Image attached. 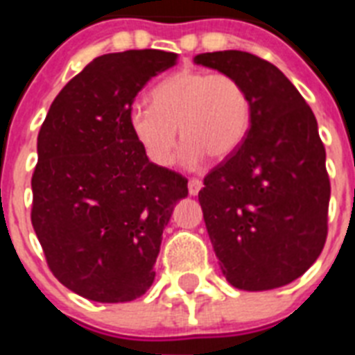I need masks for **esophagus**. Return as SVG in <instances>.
Wrapping results in <instances>:
<instances>
[{
    "label": "esophagus",
    "instance_id": "1",
    "mask_svg": "<svg viewBox=\"0 0 355 355\" xmlns=\"http://www.w3.org/2000/svg\"><path fill=\"white\" fill-rule=\"evenodd\" d=\"M200 188H202V182H200L199 178H189V182H188L189 195H197L200 191Z\"/></svg>",
    "mask_w": 355,
    "mask_h": 355
}]
</instances>
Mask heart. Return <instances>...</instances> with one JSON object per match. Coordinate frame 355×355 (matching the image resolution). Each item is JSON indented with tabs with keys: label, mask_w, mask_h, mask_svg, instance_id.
<instances>
[{
	"label": "heart",
	"mask_w": 355,
	"mask_h": 355,
	"mask_svg": "<svg viewBox=\"0 0 355 355\" xmlns=\"http://www.w3.org/2000/svg\"><path fill=\"white\" fill-rule=\"evenodd\" d=\"M153 105L134 103L128 128L155 166L175 160L178 130L186 141L180 158L197 166L210 155L227 158L243 144L250 125V97L234 75L180 69L150 92Z\"/></svg>",
	"instance_id": "heart-1"
}]
</instances>
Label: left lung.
<instances>
[{"mask_svg":"<svg viewBox=\"0 0 355 355\" xmlns=\"http://www.w3.org/2000/svg\"><path fill=\"white\" fill-rule=\"evenodd\" d=\"M193 62L241 80L252 107L243 144L199 191L223 275L243 291L287 286L315 263L328 236L330 178L317 119L263 58L216 51Z\"/></svg>","mask_w":355,"mask_h":355,"instance_id":"8db88e82","label":"left lung"}]
</instances>
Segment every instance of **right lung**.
Segmentation results:
<instances>
[{"mask_svg": "<svg viewBox=\"0 0 355 355\" xmlns=\"http://www.w3.org/2000/svg\"><path fill=\"white\" fill-rule=\"evenodd\" d=\"M177 53L94 58L55 97L38 132L31 221L62 286L94 302H130L155 282L162 232L188 178L155 166L128 110Z\"/></svg>", "mask_w": 355, "mask_h": 355, "instance_id": "1", "label": "right lung"}]
</instances>
